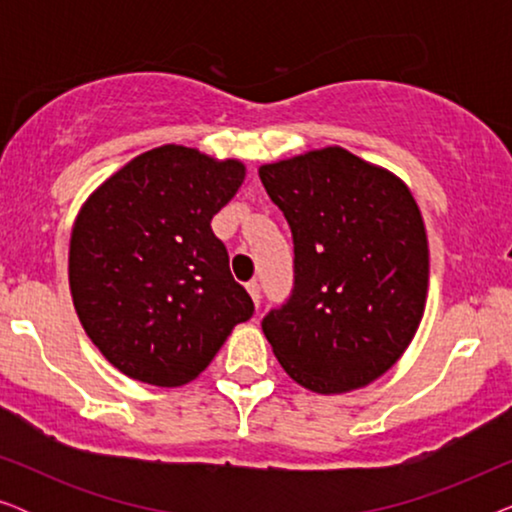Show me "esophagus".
Here are the masks:
<instances>
[{"label": "esophagus", "mask_w": 512, "mask_h": 512, "mask_svg": "<svg viewBox=\"0 0 512 512\" xmlns=\"http://www.w3.org/2000/svg\"><path fill=\"white\" fill-rule=\"evenodd\" d=\"M247 291H249L251 300H254V305L258 307V303H261V286H258L256 279H251V282L247 284Z\"/></svg>", "instance_id": "obj_1"}]
</instances>
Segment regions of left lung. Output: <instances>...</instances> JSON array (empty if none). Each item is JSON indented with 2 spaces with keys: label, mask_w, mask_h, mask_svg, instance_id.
Segmentation results:
<instances>
[{
  "label": "left lung",
  "mask_w": 512,
  "mask_h": 512,
  "mask_svg": "<svg viewBox=\"0 0 512 512\" xmlns=\"http://www.w3.org/2000/svg\"><path fill=\"white\" fill-rule=\"evenodd\" d=\"M293 233L296 282L263 333L321 396L368 387L405 354L429 296V240L408 184L342 146L258 167Z\"/></svg>",
  "instance_id": "8db88e82"
}]
</instances>
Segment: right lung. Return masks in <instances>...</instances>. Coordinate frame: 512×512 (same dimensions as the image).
Returning a JSON list of instances; mask_svg holds the SVG:
<instances>
[{
  "instance_id": "right-lung-1",
  "label": "right lung",
  "mask_w": 512,
  "mask_h": 512,
  "mask_svg": "<svg viewBox=\"0 0 512 512\" xmlns=\"http://www.w3.org/2000/svg\"><path fill=\"white\" fill-rule=\"evenodd\" d=\"M247 177L237 158L163 144L83 202L69 237V291L83 331L116 370L181 387L209 366L254 303L212 233Z\"/></svg>"
}]
</instances>
